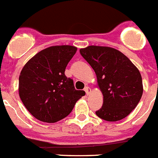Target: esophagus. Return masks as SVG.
Wrapping results in <instances>:
<instances>
[{"mask_svg": "<svg viewBox=\"0 0 158 158\" xmlns=\"http://www.w3.org/2000/svg\"><path fill=\"white\" fill-rule=\"evenodd\" d=\"M84 90L85 91V93H86V94L88 95V94H90L91 89L89 88V86H85V89H84Z\"/></svg>", "mask_w": 158, "mask_h": 158, "instance_id": "1", "label": "esophagus"}]
</instances>
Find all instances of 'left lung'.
I'll use <instances>...</instances> for the list:
<instances>
[{
    "instance_id": "left-lung-1",
    "label": "left lung",
    "mask_w": 158,
    "mask_h": 158,
    "mask_svg": "<svg viewBox=\"0 0 158 158\" xmlns=\"http://www.w3.org/2000/svg\"><path fill=\"white\" fill-rule=\"evenodd\" d=\"M80 53L94 70L103 94V104L96 114L110 122L127 116L143 94L141 75L137 68L114 48L89 46L81 49Z\"/></svg>"
}]
</instances>
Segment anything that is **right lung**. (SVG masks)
I'll list each match as a JSON object with an SVG mask.
<instances>
[{
  "mask_svg": "<svg viewBox=\"0 0 158 158\" xmlns=\"http://www.w3.org/2000/svg\"><path fill=\"white\" fill-rule=\"evenodd\" d=\"M77 52L69 45L42 50L30 60L19 76V96L35 118L56 123L73 110L76 102L85 94L77 90L73 80L65 76L68 63Z\"/></svg>",
  "mask_w": 158,
  "mask_h": 158,
  "instance_id": "right-lung-1",
  "label": "right lung"
}]
</instances>
